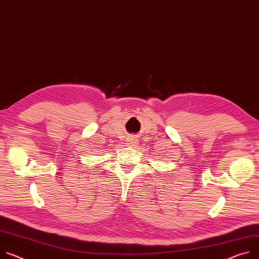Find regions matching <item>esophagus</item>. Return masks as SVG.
<instances>
[{
    "instance_id": "esophagus-1",
    "label": "esophagus",
    "mask_w": 259,
    "mask_h": 259,
    "mask_svg": "<svg viewBox=\"0 0 259 259\" xmlns=\"http://www.w3.org/2000/svg\"><path fill=\"white\" fill-rule=\"evenodd\" d=\"M127 143H128L127 145L134 147V146L137 145V138L134 137V136H130V137L128 138V142H127Z\"/></svg>"
}]
</instances>
